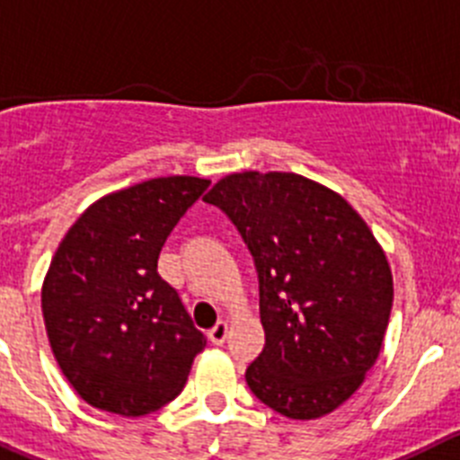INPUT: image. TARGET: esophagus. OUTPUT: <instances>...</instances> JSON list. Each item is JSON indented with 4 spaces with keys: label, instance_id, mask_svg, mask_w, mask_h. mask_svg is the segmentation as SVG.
<instances>
[{
    "label": "esophagus",
    "instance_id": "1",
    "mask_svg": "<svg viewBox=\"0 0 460 460\" xmlns=\"http://www.w3.org/2000/svg\"><path fill=\"white\" fill-rule=\"evenodd\" d=\"M227 332H230V325H227V321H218L217 325L209 330V341H212L214 345H221L223 341L227 339Z\"/></svg>",
    "mask_w": 460,
    "mask_h": 460
}]
</instances>
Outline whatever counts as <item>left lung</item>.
I'll return each instance as SVG.
<instances>
[{
	"instance_id": "1",
	"label": "left lung",
	"mask_w": 460,
	"mask_h": 460,
	"mask_svg": "<svg viewBox=\"0 0 460 460\" xmlns=\"http://www.w3.org/2000/svg\"><path fill=\"white\" fill-rule=\"evenodd\" d=\"M203 200L255 260L266 345L246 370L251 391L293 420L339 409L377 361L391 318V266L370 227L298 173H230Z\"/></svg>"
}]
</instances>
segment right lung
<instances>
[{
    "label": "right lung",
    "mask_w": 460,
    "mask_h": 460,
    "mask_svg": "<svg viewBox=\"0 0 460 460\" xmlns=\"http://www.w3.org/2000/svg\"><path fill=\"white\" fill-rule=\"evenodd\" d=\"M209 181L151 178L92 203L42 282L51 352L94 409L139 418L182 391L205 336L157 273L162 246Z\"/></svg>",
    "instance_id": "1"
}]
</instances>
